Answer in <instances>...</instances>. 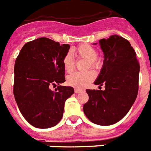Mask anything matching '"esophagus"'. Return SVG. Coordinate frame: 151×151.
<instances>
[{
  "label": "esophagus",
  "mask_w": 151,
  "mask_h": 151,
  "mask_svg": "<svg viewBox=\"0 0 151 151\" xmlns=\"http://www.w3.org/2000/svg\"><path fill=\"white\" fill-rule=\"evenodd\" d=\"M82 90L80 89V88H75V92L76 93H79V92H81Z\"/></svg>",
  "instance_id": "esophagus-1"
}]
</instances>
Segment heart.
Returning a JSON list of instances; mask_svg holds the SVG:
<instances>
[{
  "mask_svg": "<svg viewBox=\"0 0 151 151\" xmlns=\"http://www.w3.org/2000/svg\"><path fill=\"white\" fill-rule=\"evenodd\" d=\"M73 52L78 57L87 60V68H99L102 65V58L96 55V50L89 44H81L73 49ZM63 68L66 73H71L74 69V61L70 53H66L63 60ZM95 77L93 70H88L86 73H73L68 76L67 83L75 88H83L88 85Z\"/></svg>",
  "mask_w": 151,
  "mask_h": 151,
  "instance_id": "1",
  "label": "heart"
}]
</instances>
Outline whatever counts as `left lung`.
Returning <instances> with one entry per match:
<instances>
[{"instance_id":"left-lung-1","label":"left lung","mask_w":151,"mask_h":151,"mask_svg":"<svg viewBox=\"0 0 151 151\" xmlns=\"http://www.w3.org/2000/svg\"><path fill=\"white\" fill-rule=\"evenodd\" d=\"M99 44L104 62L94 83L99 87L105 85V90L86 89L88 101L83 111L91 122L108 126L122 120L134 103L140 65L131 43L122 37L110 36L100 40Z\"/></svg>"}]
</instances>
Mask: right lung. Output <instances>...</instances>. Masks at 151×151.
<instances>
[{
	"label": "right lung",
	"instance_id": "1",
	"mask_svg": "<svg viewBox=\"0 0 151 151\" xmlns=\"http://www.w3.org/2000/svg\"><path fill=\"white\" fill-rule=\"evenodd\" d=\"M70 46L46 37L27 42L14 65V95L22 115L33 127L49 128L62 119L65 101L74 93L65 82L63 60Z\"/></svg>",
	"mask_w": 151,
	"mask_h": 151
}]
</instances>
